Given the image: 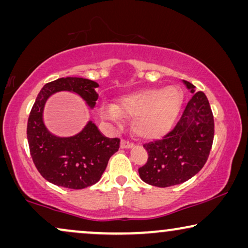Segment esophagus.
I'll list each match as a JSON object with an SVG mask.
<instances>
[{"label": "esophagus", "instance_id": "esophagus-1", "mask_svg": "<svg viewBox=\"0 0 248 248\" xmlns=\"http://www.w3.org/2000/svg\"><path fill=\"white\" fill-rule=\"evenodd\" d=\"M133 145L134 144L130 141H126V140H122L121 141V148L122 149H130V148L133 147Z\"/></svg>", "mask_w": 248, "mask_h": 248}]
</instances>
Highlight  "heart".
<instances>
[{
	"label": "heart",
	"instance_id": "b5f03b06",
	"mask_svg": "<svg viewBox=\"0 0 248 248\" xmlns=\"http://www.w3.org/2000/svg\"><path fill=\"white\" fill-rule=\"evenodd\" d=\"M182 104V94L176 87L143 89L121 97L117 105L101 108V115L113 121L132 117V130L145 140H157L174 127Z\"/></svg>",
	"mask_w": 248,
	"mask_h": 248
}]
</instances>
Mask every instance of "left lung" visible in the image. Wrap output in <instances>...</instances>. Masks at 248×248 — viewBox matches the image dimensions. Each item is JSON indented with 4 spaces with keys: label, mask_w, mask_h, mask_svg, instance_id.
<instances>
[{
    "label": "left lung",
    "mask_w": 248,
    "mask_h": 248,
    "mask_svg": "<svg viewBox=\"0 0 248 248\" xmlns=\"http://www.w3.org/2000/svg\"><path fill=\"white\" fill-rule=\"evenodd\" d=\"M193 96L174 130L162 140L145 143L148 161L139 168L141 179L157 187L182 184L203 168L215 137V121L208 98L183 80Z\"/></svg>",
    "instance_id": "obj_1"
}]
</instances>
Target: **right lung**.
<instances>
[{"label": "right lung", "mask_w": 248, "mask_h": 248, "mask_svg": "<svg viewBox=\"0 0 248 248\" xmlns=\"http://www.w3.org/2000/svg\"><path fill=\"white\" fill-rule=\"evenodd\" d=\"M99 84L83 78H61L46 83L36 98L27 125L30 155L37 170L46 181L62 187L81 189L99 181L108 160L120 148V139L101 134L89 121L80 133L60 138L47 130L43 121L46 100L59 91H71L93 108Z\"/></svg>", "instance_id": "obj_1"}]
</instances>
